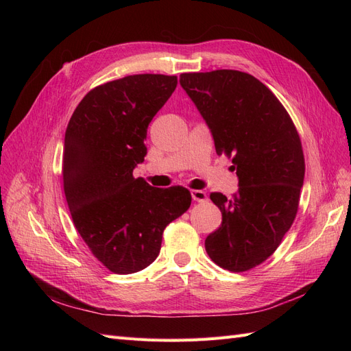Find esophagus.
I'll return each instance as SVG.
<instances>
[{
	"label": "esophagus",
	"instance_id": "esophagus-1",
	"mask_svg": "<svg viewBox=\"0 0 351 351\" xmlns=\"http://www.w3.org/2000/svg\"><path fill=\"white\" fill-rule=\"evenodd\" d=\"M192 197L196 202H205L208 199V195L204 190H192Z\"/></svg>",
	"mask_w": 351,
	"mask_h": 351
}]
</instances>
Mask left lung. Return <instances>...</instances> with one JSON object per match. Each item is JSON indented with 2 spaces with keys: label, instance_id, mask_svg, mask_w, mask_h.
I'll list each match as a JSON object with an SVG mask.
<instances>
[{
  "label": "left lung",
  "instance_id": "1",
  "mask_svg": "<svg viewBox=\"0 0 351 351\" xmlns=\"http://www.w3.org/2000/svg\"><path fill=\"white\" fill-rule=\"evenodd\" d=\"M180 84L206 121L217 154L232 158L239 177L231 199L210 193L222 222L206 237V253L221 268L249 271L277 250L299 209V133L277 97L249 73H183Z\"/></svg>",
  "mask_w": 351,
  "mask_h": 351
}]
</instances>
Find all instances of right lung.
<instances>
[{
	"label": "right lung",
	"instance_id": "right-lung-1",
	"mask_svg": "<svg viewBox=\"0 0 351 351\" xmlns=\"http://www.w3.org/2000/svg\"><path fill=\"white\" fill-rule=\"evenodd\" d=\"M177 86V76L133 74L99 84L74 110L62 154V186L77 232L104 267L142 271L161 250L162 232L192 195L158 189L133 169L147 152V125Z\"/></svg>",
	"mask_w": 351,
	"mask_h": 351
}]
</instances>
